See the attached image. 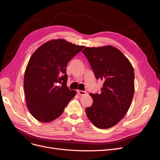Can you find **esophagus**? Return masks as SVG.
Masks as SVG:
<instances>
[{
  "mask_svg": "<svg viewBox=\"0 0 160 160\" xmlns=\"http://www.w3.org/2000/svg\"><path fill=\"white\" fill-rule=\"evenodd\" d=\"M77 93H78V95H79L80 96H83L86 94V91H81V90H77Z\"/></svg>",
  "mask_w": 160,
  "mask_h": 160,
  "instance_id": "esophagus-1",
  "label": "esophagus"
}]
</instances>
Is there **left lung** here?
<instances>
[{"label":"left lung","instance_id":"left-lung-1","mask_svg":"<svg viewBox=\"0 0 160 160\" xmlns=\"http://www.w3.org/2000/svg\"><path fill=\"white\" fill-rule=\"evenodd\" d=\"M97 79L104 81L99 94L90 93L93 103L85 111L95 127L108 129L119 123L129 110L134 95V70L123 52L111 45L86 47Z\"/></svg>","mask_w":160,"mask_h":160}]
</instances>
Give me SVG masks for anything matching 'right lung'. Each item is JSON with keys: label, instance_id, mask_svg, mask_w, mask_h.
<instances>
[{"label": "right lung", "instance_id": "obj_1", "mask_svg": "<svg viewBox=\"0 0 160 160\" xmlns=\"http://www.w3.org/2000/svg\"><path fill=\"white\" fill-rule=\"evenodd\" d=\"M85 46L62 38L46 42L33 52L24 76L27 107L41 122L58 118L76 95L66 85L67 65Z\"/></svg>", "mask_w": 160, "mask_h": 160}]
</instances>
